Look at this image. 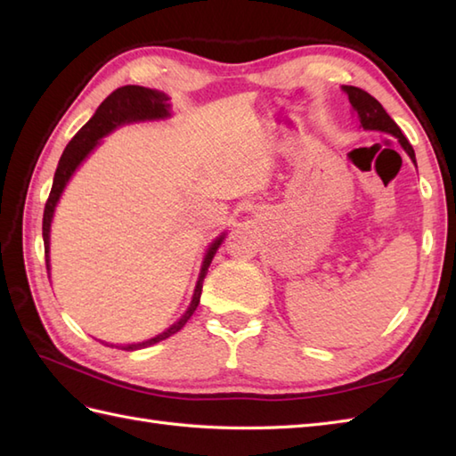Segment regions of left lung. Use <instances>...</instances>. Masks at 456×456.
<instances>
[{"label":"left lung","instance_id":"8db88e82","mask_svg":"<svg viewBox=\"0 0 456 456\" xmlns=\"http://www.w3.org/2000/svg\"><path fill=\"white\" fill-rule=\"evenodd\" d=\"M341 90L348 95V102H351L353 108V115L358 121V129L362 131H380L386 134H392V137L398 139V142L402 144V149L408 152V157L411 159V162L418 167V160H415V152L413 147L408 142V139L403 137L402 129L395 125V121L390 118L386 110L382 108V103L378 102L376 98H372L370 94L354 88V86H341Z\"/></svg>","mask_w":456,"mask_h":456}]
</instances>
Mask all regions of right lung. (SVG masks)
Here are the masks:
<instances>
[{
	"mask_svg": "<svg viewBox=\"0 0 456 456\" xmlns=\"http://www.w3.org/2000/svg\"><path fill=\"white\" fill-rule=\"evenodd\" d=\"M170 118H172V103L167 94L159 90L142 88V86H123V88H118L102 102L100 108L92 115V119L74 134L70 142L66 144L62 157L58 160L54 180H53V190H51V196L46 200L45 216H43V240H45V260H46L48 274H51V225L54 219V211L68 186V182L72 180L76 170L82 167V162L100 147L102 139L108 137V134L113 133L115 129L125 127V125H133V123L164 121ZM225 237H227V231H223V233L213 239L209 247L206 248V255H203L200 274L196 280V288H193V294H191V302L186 307V312L178 317V322H174L170 327L164 329L162 333L154 335L151 338H144V341H139V343H127V345H113L105 341L102 343H105L108 346L121 348V351H139V348L152 346L164 341V338L172 337L174 333H178L180 329L188 323V319L193 315V312H196L201 297L203 278L208 276V268L211 265V260L216 256L217 248L221 247L223 240H225Z\"/></svg>",
	"mask_w": 456,
	"mask_h": 456,
	"instance_id": "1",
	"label": "right lung"
}]
</instances>
